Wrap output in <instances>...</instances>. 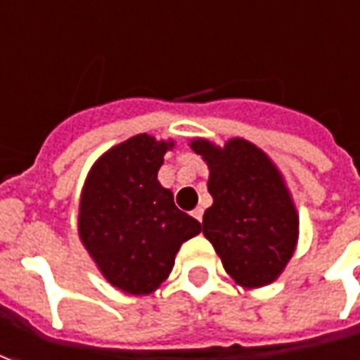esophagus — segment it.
Wrapping results in <instances>:
<instances>
[{
	"label": "esophagus",
	"mask_w": 360,
	"mask_h": 360,
	"mask_svg": "<svg viewBox=\"0 0 360 360\" xmlns=\"http://www.w3.org/2000/svg\"><path fill=\"white\" fill-rule=\"evenodd\" d=\"M192 217H194L195 221L202 223V217H204V210H202V207H195L194 212H192Z\"/></svg>",
	"instance_id": "34e87169"
}]
</instances>
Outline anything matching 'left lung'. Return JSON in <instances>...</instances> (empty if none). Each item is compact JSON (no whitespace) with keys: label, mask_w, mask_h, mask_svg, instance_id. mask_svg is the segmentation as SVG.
<instances>
[{"label":"left lung","mask_w":360,"mask_h":360,"mask_svg":"<svg viewBox=\"0 0 360 360\" xmlns=\"http://www.w3.org/2000/svg\"><path fill=\"white\" fill-rule=\"evenodd\" d=\"M190 147L210 168L213 204L202 225L225 272L243 288L274 282L296 251L300 223L280 170L245 139L225 147L194 139Z\"/></svg>","instance_id":"obj_1"}]
</instances>
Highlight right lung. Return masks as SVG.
Returning <instances> with one entry per match:
<instances>
[{
	"mask_svg": "<svg viewBox=\"0 0 360 360\" xmlns=\"http://www.w3.org/2000/svg\"><path fill=\"white\" fill-rule=\"evenodd\" d=\"M172 147V141L135 135L101 155L84 182L82 245L109 284L125 294L155 292L168 278L180 245L202 231L156 178Z\"/></svg>",
	"mask_w": 360,
	"mask_h": 360,
	"instance_id": "1",
	"label": "right lung"
}]
</instances>
